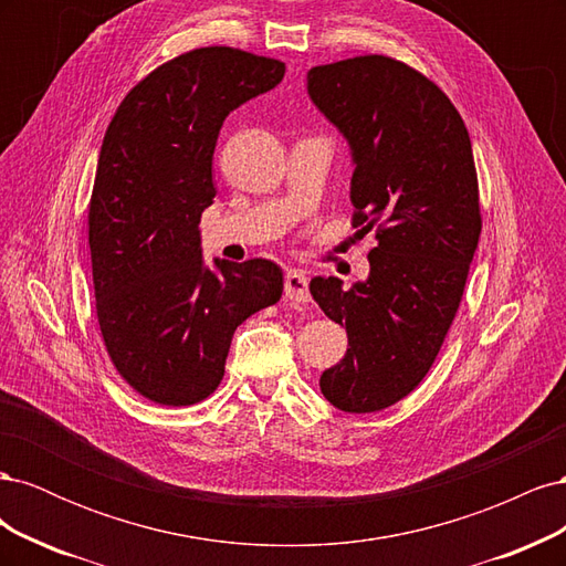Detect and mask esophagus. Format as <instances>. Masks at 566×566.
Returning a JSON list of instances; mask_svg holds the SVG:
<instances>
[{"mask_svg": "<svg viewBox=\"0 0 566 566\" xmlns=\"http://www.w3.org/2000/svg\"><path fill=\"white\" fill-rule=\"evenodd\" d=\"M285 297L290 302H310V281L302 271H287L285 276Z\"/></svg>", "mask_w": 566, "mask_h": 566, "instance_id": "1", "label": "esophagus"}]
</instances>
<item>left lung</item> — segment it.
Instances as JSON below:
<instances>
[{
	"label": "left lung",
	"instance_id": "left-lung-1",
	"mask_svg": "<svg viewBox=\"0 0 566 566\" xmlns=\"http://www.w3.org/2000/svg\"><path fill=\"white\" fill-rule=\"evenodd\" d=\"M306 90L352 148V227L378 238L364 283L310 285L349 337L318 385L345 413H375L422 382L460 306L482 233L472 144L451 98L397 59L316 65Z\"/></svg>",
	"mask_w": 566,
	"mask_h": 566
}]
</instances>
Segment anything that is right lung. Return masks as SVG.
Masks as SVG:
<instances>
[{"label": "right lung", "mask_w": 566, "mask_h": 566, "mask_svg": "<svg viewBox=\"0 0 566 566\" xmlns=\"http://www.w3.org/2000/svg\"><path fill=\"white\" fill-rule=\"evenodd\" d=\"M283 75V61L200 46L132 87L106 129L90 200L96 318L119 378L153 403L208 399L238 325L281 300L271 260L205 266L198 224L227 115Z\"/></svg>", "instance_id": "add662e5"}]
</instances>
